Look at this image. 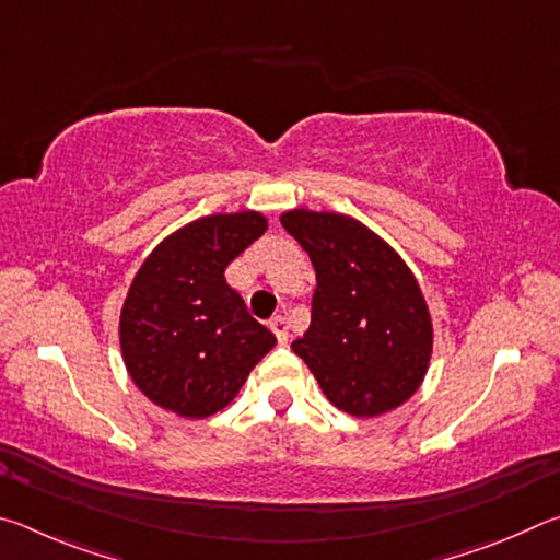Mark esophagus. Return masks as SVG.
<instances>
[{"label":"esophagus","mask_w":560,"mask_h":560,"mask_svg":"<svg viewBox=\"0 0 560 560\" xmlns=\"http://www.w3.org/2000/svg\"><path fill=\"white\" fill-rule=\"evenodd\" d=\"M271 330L277 334L279 343H289V318L287 316H283V314L273 316L271 318Z\"/></svg>","instance_id":"1"}]
</instances>
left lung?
Listing matches in <instances>:
<instances>
[{"mask_svg": "<svg viewBox=\"0 0 560 560\" xmlns=\"http://www.w3.org/2000/svg\"><path fill=\"white\" fill-rule=\"evenodd\" d=\"M281 224L316 269L311 326L293 353L348 415L375 417L410 400L430 365L432 320L407 264L353 217L291 210Z\"/></svg>", "mask_w": 560, "mask_h": 560, "instance_id": "8db88e82", "label": "left lung"}]
</instances>
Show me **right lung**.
Instances as JSON below:
<instances>
[{
	"label": "right lung",
	"mask_w": 560,
	"mask_h": 560,
	"mask_svg": "<svg viewBox=\"0 0 560 560\" xmlns=\"http://www.w3.org/2000/svg\"><path fill=\"white\" fill-rule=\"evenodd\" d=\"M264 232L259 212L202 217L143 261L120 311V350L148 400L189 420L210 417L277 346L224 279Z\"/></svg>",
	"instance_id": "obj_1"
}]
</instances>
